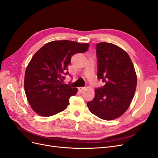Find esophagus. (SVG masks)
Here are the masks:
<instances>
[{
  "label": "esophagus",
  "instance_id": "34e87169",
  "mask_svg": "<svg viewBox=\"0 0 158 158\" xmlns=\"http://www.w3.org/2000/svg\"><path fill=\"white\" fill-rule=\"evenodd\" d=\"M78 91H79L80 93H81V92H83V91H84L85 88H84V87H80L78 88Z\"/></svg>",
  "mask_w": 158,
  "mask_h": 158
}]
</instances>
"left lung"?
I'll return each instance as SVG.
<instances>
[{
	"mask_svg": "<svg viewBox=\"0 0 158 158\" xmlns=\"http://www.w3.org/2000/svg\"><path fill=\"white\" fill-rule=\"evenodd\" d=\"M97 77L106 84L94 89V98L87 107L100 118L111 121L128 109L136 90L137 75L128 53L114 44H97Z\"/></svg>",
	"mask_w": 158,
	"mask_h": 158,
	"instance_id": "8db88e82",
	"label": "left lung"
}]
</instances>
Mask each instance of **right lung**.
<instances>
[{
	"instance_id": "obj_1",
	"label": "right lung",
	"mask_w": 158,
	"mask_h": 158,
	"mask_svg": "<svg viewBox=\"0 0 158 158\" xmlns=\"http://www.w3.org/2000/svg\"><path fill=\"white\" fill-rule=\"evenodd\" d=\"M89 47L88 43L52 41L33 56L25 71L24 87L28 102L37 114L50 117L66 109L78 89L60 80L64 79L63 74H69L66 71L72 56L87 51Z\"/></svg>"
}]
</instances>
